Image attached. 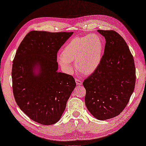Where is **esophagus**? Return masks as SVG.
<instances>
[{
	"label": "esophagus",
	"mask_w": 146,
	"mask_h": 146,
	"mask_svg": "<svg viewBox=\"0 0 146 146\" xmlns=\"http://www.w3.org/2000/svg\"><path fill=\"white\" fill-rule=\"evenodd\" d=\"M75 82H76V84H77V86H81L82 84V82L81 81H80V80H75Z\"/></svg>",
	"instance_id": "1"
}]
</instances>
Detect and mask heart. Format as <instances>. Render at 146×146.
Wrapping results in <instances>:
<instances>
[{
	"instance_id": "obj_1",
	"label": "heart",
	"mask_w": 146,
	"mask_h": 146,
	"mask_svg": "<svg viewBox=\"0 0 146 146\" xmlns=\"http://www.w3.org/2000/svg\"><path fill=\"white\" fill-rule=\"evenodd\" d=\"M103 50L102 40L98 36L93 34L76 37L65 46L62 54L58 56V61L62 69L68 74L72 72V61H75L78 70L90 74L100 65Z\"/></svg>"
}]
</instances>
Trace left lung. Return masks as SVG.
Returning a JSON list of instances; mask_svg holds the SVG:
<instances>
[{
  "label": "left lung",
  "instance_id": "1",
  "mask_svg": "<svg viewBox=\"0 0 146 146\" xmlns=\"http://www.w3.org/2000/svg\"><path fill=\"white\" fill-rule=\"evenodd\" d=\"M98 31L106 40L104 54L98 69L82 84L87 109L103 121L119 115L127 105L135 87V68L129 48L118 33Z\"/></svg>",
  "mask_w": 146,
  "mask_h": 146
}]
</instances>
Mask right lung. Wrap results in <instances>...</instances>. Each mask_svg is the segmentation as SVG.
Returning a JSON list of instances; mask_svg holds the SVG:
<instances>
[{"mask_svg": "<svg viewBox=\"0 0 146 146\" xmlns=\"http://www.w3.org/2000/svg\"><path fill=\"white\" fill-rule=\"evenodd\" d=\"M73 32L31 31L19 46L13 60L15 100L33 121L48 125L63 114L76 83L72 76L58 72L57 53Z\"/></svg>", "mask_w": 146, "mask_h": 146, "instance_id": "right-lung-1", "label": "right lung"}]
</instances>
